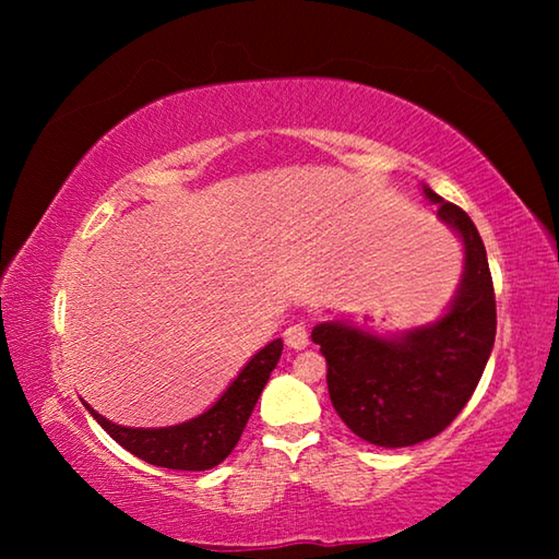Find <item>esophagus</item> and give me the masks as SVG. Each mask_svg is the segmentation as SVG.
Returning a JSON list of instances; mask_svg holds the SVG:
<instances>
[{"label":"esophagus","mask_w":559,"mask_h":559,"mask_svg":"<svg viewBox=\"0 0 559 559\" xmlns=\"http://www.w3.org/2000/svg\"><path fill=\"white\" fill-rule=\"evenodd\" d=\"M283 337H286V345L290 349H306L308 343H310L306 325H290V328H286V333H283Z\"/></svg>","instance_id":"obj_1"}]
</instances>
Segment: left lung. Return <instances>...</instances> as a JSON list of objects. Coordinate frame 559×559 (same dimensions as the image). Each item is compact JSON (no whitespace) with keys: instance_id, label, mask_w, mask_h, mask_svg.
I'll use <instances>...</instances> for the list:
<instances>
[{"instance_id":"obj_1","label":"left lung","mask_w":559,"mask_h":559,"mask_svg":"<svg viewBox=\"0 0 559 559\" xmlns=\"http://www.w3.org/2000/svg\"><path fill=\"white\" fill-rule=\"evenodd\" d=\"M421 189L463 243V273L443 316L396 335L325 320L310 335L328 359L337 416L384 449L414 447L447 429L478 386L496 343L493 278L476 224L431 187Z\"/></svg>"}]
</instances>
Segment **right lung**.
Returning a JSON list of instances; mask_svg holds the SVG:
<instances>
[{
  "mask_svg": "<svg viewBox=\"0 0 559 559\" xmlns=\"http://www.w3.org/2000/svg\"><path fill=\"white\" fill-rule=\"evenodd\" d=\"M281 353L283 340H271L243 365V370L234 377V382L210 409L194 419L175 424V427H120L98 414L91 404H83L93 419L110 433V439H116L122 449L135 453L138 459L175 471H206L219 466L239 443L246 421H249L273 367L278 365Z\"/></svg>",
  "mask_w": 559,
  "mask_h": 559,
  "instance_id": "obj_1",
  "label": "right lung"
}]
</instances>
